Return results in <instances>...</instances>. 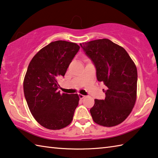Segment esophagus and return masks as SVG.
<instances>
[{
    "instance_id": "obj_1",
    "label": "esophagus",
    "mask_w": 158,
    "mask_h": 158,
    "mask_svg": "<svg viewBox=\"0 0 158 158\" xmlns=\"http://www.w3.org/2000/svg\"><path fill=\"white\" fill-rule=\"evenodd\" d=\"M79 97L80 99H84L85 96L83 95V94H79Z\"/></svg>"
}]
</instances>
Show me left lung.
Instances as JSON below:
<instances>
[{"label":"left lung","instance_id":"obj_1","mask_svg":"<svg viewBox=\"0 0 158 158\" xmlns=\"http://www.w3.org/2000/svg\"><path fill=\"white\" fill-rule=\"evenodd\" d=\"M96 68L97 79L108 88L104 99H94L90 112L93 121L103 127L121 124L136 101L137 68L127 52L107 39L80 44Z\"/></svg>","mask_w":158,"mask_h":158}]
</instances>
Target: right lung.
Instances as JSON below:
<instances>
[{"label": "right lung", "instance_id": "right-lung-1", "mask_svg": "<svg viewBox=\"0 0 158 158\" xmlns=\"http://www.w3.org/2000/svg\"><path fill=\"white\" fill-rule=\"evenodd\" d=\"M79 48L74 43L52 42L28 65L23 81L25 99L34 119L48 129L64 128L73 119L79 97L77 94L60 93L57 80L64 77Z\"/></svg>", "mask_w": 158, "mask_h": 158}]
</instances>
